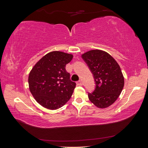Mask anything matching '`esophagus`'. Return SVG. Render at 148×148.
I'll use <instances>...</instances> for the list:
<instances>
[{
    "instance_id": "obj_1",
    "label": "esophagus",
    "mask_w": 148,
    "mask_h": 148,
    "mask_svg": "<svg viewBox=\"0 0 148 148\" xmlns=\"http://www.w3.org/2000/svg\"><path fill=\"white\" fill-rule=\"evenodd\" d=\"M77 84L78 86H82V82L81 80H79V81L77 82Z\"/></svg>"
}]
</instances>
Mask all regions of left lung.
I'll use <instances>...</instances> for the list:
<instances>
[{
	"label": "left lung",
	"instance_id": "obj_1",
	"mask_svg": "<svg viewBox=\"0 0 148 148\" xmlns=\"http://www.w3.org/2000/svg\"><path fill=\"white\" fill-rule=\"evenodd\" d=\"M95 79L96 87L88 92L90 101L99 108H106L117 99L124 86L120 67L108 53L92 50L82 56Z\"/></svg>",
	"mask_w": 148,
	"mask_h": 148
}]
</instances>
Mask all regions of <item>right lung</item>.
I'll return each mask as SVG.
<instances>
[{
    "instance_id": "add662e5",
    "label": "right lung",
    "mask_w": 148,
    "mask_h": 148,
    "mask_svg": "<svg viewBox=\"0 0 148 148\" xmlns=\"http://www.w3.org/2000/svg\"><path fill=\"white\" fill-rule=\"evenodd\" d=\"M73 56L60 51L48 53L30 71L29 90L39 104L45 108H60L72 95L76 83L70 79L65 66Z\"/></svg>"
}]
</instances>
